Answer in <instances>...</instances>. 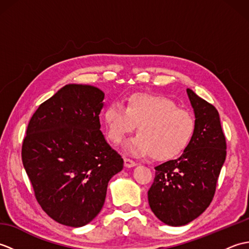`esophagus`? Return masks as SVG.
Wrapping results in <instances>:
<instances>
[{"mask_svg": "<svg viewBox=\"0 0 249 249\" xmlns=\"http://www.w3.org/2000/svg\"><path fill=\"white\" fill-rule=\"evenodd\" d=\"M124 165L126 168H133L137 166V163L134 160H129V158H124Z\"/></svg>", "mask_w": 249, "mask_h": 249, "instance_id": "34e87169", "label": "esophagus"}]
</instances>
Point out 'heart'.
Returning a JSON list of instances; mask_svg holds the SVG:
<instances>
[{"mask_svg": "<svg viewBox=\"0 0 249 249\" xmlns=\"http://www.w3.org/2000/svg\"><path fill=\"white\" fill-rule=\"evenodd\" d=\"M109 140L120 144L138 126V136L125 150L133 156L151 154L156 160L178 156L189 145L196 131V120L189 111L178 108L172 99L150 94H135L126 108L113 103L104 112Z\"/></svg>", "mask_w": 249, "mask_h": 249, "instance_id": "heart-1", "label": "heart"}]
</instances>
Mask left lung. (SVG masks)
I'll return each mask as SVG.
<instances>
[{
  "label": "left lung",
  "instance_id": "1",
  "mask_svg": "<svg viewBox=\"0 0 249 249\" xmlns=\"http://www.w3.org/2000/svg\"><path fill=\"white\" fill-rule=\"evenodd\" d=\"M186 92L196 119L194 138L177 160L155 167L154 183L147 192L152 212L173 227L187 225L208 209L226 160L218 111L193 89Z\"/></svg>",
  "mask_w": 249,
  "mask_h": 249
}]
</instances>
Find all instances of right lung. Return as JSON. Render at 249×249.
I'll return each mask as SVG.
<instances>
[{
  "label": "right lung",
  "mask_w": 249,
  "mask_h": 249,
  "mask_svg": "<svg viewBox=\"0 0 249 249\" xmlns=\"http://www.w3.org/2000/svg\"><path fill=\"white\" fill-rule=\"evenodd\" d=\"M105 93L89 84H66L30 120L22 162L41 209L59 224L83 227L105 203L108 183L123 158L100 131Z\"/></svg>",
  "instance_id": "1"
}]
</instances>
